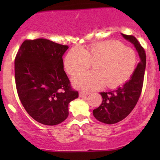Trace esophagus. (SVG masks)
Returning a JSON list of instances; mask_svg holds the SVG:
<instances>
[{
	"mask_svg": "<svg viewBox=\"0 0 160 160\" xmlns=\"http://www.w3.org/2000/svg\"><path fill=\"white\" fill-rule=\"evenodd\" d=\"M89 94H90V92L82 91V92H80L79 95H80V97H84V96H86V95H88Z\"/></svg>",
	"mask_w": 160,
	"mask_h": 160,
	"instance_id": "1",
	"label": "esophagus"
}]
</instances>
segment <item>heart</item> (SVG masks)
I'll return each mask as SVG.
<instances>
[{
  "mask_svg": "<svg viewBox=\"0 0 160 160\" xmlns=\"http://www.w3.org/2000/svg\"><path fill=\"white\" fill-rule=\"evenodd\" d=\"M137 57L135 51L115 40H107L89 46L86 49L74 48L64 60L68 74L74 75L89 68L94 71L82 73L73 78L76 87L94 89L105 83L109 88L122 85L132 77Z\"/></svg>",
  "mask_w": 160,
  "mask_h": 160,
  "instance_id": "obj_1",
  "label": "heart"
}]
</instances>
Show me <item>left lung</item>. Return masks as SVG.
<instances>
[{
	"label": "left lung",
	"mask_w": 160,
	"mask_h": 160,
	"mask_svg": "<svg viewBox=\"0 0 160 160\" xmlns=\"http://www.w3.org/2000/svg\"><path fill=\"white\" fill-rule=\"evenodd\" d=\"M124 38L129 40L136 48L140 62L131 78L122 86L115 90L100 92L102 103L93 110L95 118L106 124H114L126 118L136 105L142 91L146 67V53L144 47L133 35L122 34Z\"/></svg>",
	"instance_id": "left-lung-1"
}]
</instances>
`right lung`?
Segmentation results:
<instances>
[{"label": "right lung", "instance_id": "obj_1", "mask_svg": "<svg viewBox=\"0 0 160 160\" xmlns=\"http://www.w3.org/2000/svg\"><path fill=\"white\" fill-rule=\"evenodd\" d=\"M68 46L47 39L25 40L15 58L18 95L34 120L55 126L68 117V104L78 98L64 71L62 56Z\"/></svg>", "mask_w": 160, "mask_h": 160}]
</instances>
